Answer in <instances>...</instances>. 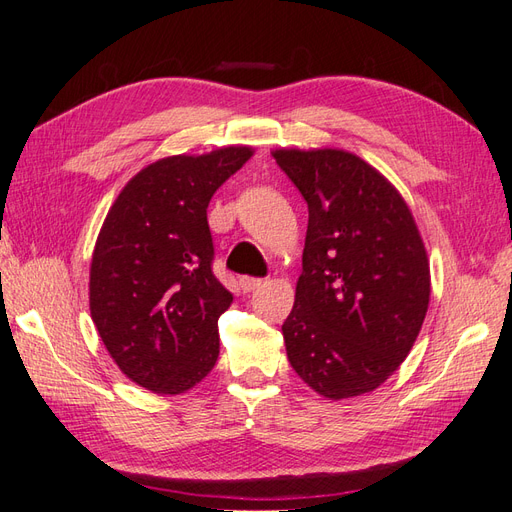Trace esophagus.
Listing matches in <instances>:
<instances>
[{
	"label": "esophagus",
	"mask_w": 512,
	"mask_h": 512,
	"mask_svg": "<svg viewBox=\"0 0 512 512\" xmlns=\"http://www.w3.org/2000/svg\"><path fill=\"white\" fill-rule=\"evenodd\" d=\"M262 284H265V280H260V277H250V275H243L239 280V286L243 292H254Z\"/></svg>",
	"instance_id": "esophagus-1"
}]
</instances>
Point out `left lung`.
<instances>
[{
    "mask_svg": "<svg viewBox=\"0 0 512 512\" xmlns=\"http://www.w3.org/2000/svg\"><path fill=\"white\" fill-rule=\"evenodd\" d=\"M305 198L303 273L282 324L288 361L329 399H348L393 376L429 307L421 232L395 185L344 149H275Z\"/></svg>",
    "mask_w": 512,
    "mask_h": 512,
    "instance_id": "1",
    "label": "left lung"
}]
</instances>
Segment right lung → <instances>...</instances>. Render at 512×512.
I'll use <instances>...</instances> for the list:
<instances>
[{
  "label": "right lung",
  "instance_id": "right-lung-1",
  "mask_svg": "<svg viewBox=\"0 0 512 512\" xmlns=\"http://www.w3.org/2000/svg\"><path fill=\"white\" fill-rule=\"evenodd\" d=\"M252 156L232 145L162 158L106 213L89 269L91 320L117 367L147 391L185 393L218 361V318L232 294L211 271L207 207Z\"/></svg>",
  "mask_w": 512,
  "mask_h": 512
}]
</instances>
